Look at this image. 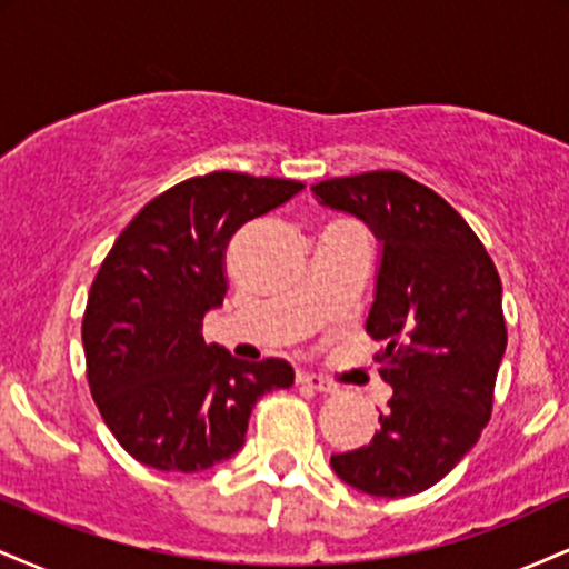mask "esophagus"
I'll use <instances>...</instances> for the list:
<instances>
[{
	"label": "esophagus",
	"instance_id": "1",
	"mask_svg": "<svg viewBox=\"0 0 569 569\" xmlns=\"http://www.w3.org/2000/svg\"><path fill=\"white\" fill-rule=\"evenodd\" d=\"M297 382L305 385V388L316 390V393H337V388L331 382H326L323 377H316V375H297Z\"/></svg>",
	"mask_w": 569,
	"mask_h": 569
}]
</instances>
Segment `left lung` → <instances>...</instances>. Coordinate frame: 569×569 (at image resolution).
<instances>
[{
    "label": "left lung",
    "instance_id": "8db88e82",
    "mask_svg": "<svg viewBox=\"0 0 569 569\" xmlns=\"http://www.w3.org/2000/svg\"><path fill=\"white\" fill-rule=\"evenodd\" d=\"M312 192L380 243L367 331L388 342L377 363L393 388L375 439L331 455V468L371 498L426 492L471 452L492 415L506 352L500 276L466 219L409 176H345Z\"/></svg>",
    "mask_w": 569,
    "mask_h": 569
}]
</instances>
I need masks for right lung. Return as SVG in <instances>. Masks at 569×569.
<instances>
[{
    "instance_id": "add662e5",
    "label": "right lung",
    "mask_w": 569,
    "mask_h": 569,
    "mask_svg": "<svg viewBox=\"0 0 569 569\" xmlns=\"http://www.w3.org/2000/svg\"><path fill=\"white\" fill-rule=\"evenodd\" d=\"M302 189L194 176L147 202L103 259L82 318L88 382L107 428L143 466L198 473L230 460L259 398L293 385L283 358L240 361L200 329L224 302L232 234Z\"/></svg>"
}]
</instances>
